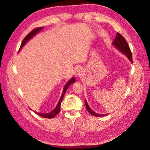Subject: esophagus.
Instances as JSON below:
<instances>
[{"mask_svg": "<svg viewBox=\"0 0 150 150\" xmlns=\"http://www.w3.org/2000/svg\"><path fill=\"white\" fill-rule=\"evenodd\" d=\"M76 75L78 76V77H81V75L83 74V68L81 67H78L75 71Z\"/></svg>", "mask_w": 150, "mask_h": 150, "instance_id": "obj_1", "label": "esophagus"}]
</instances>
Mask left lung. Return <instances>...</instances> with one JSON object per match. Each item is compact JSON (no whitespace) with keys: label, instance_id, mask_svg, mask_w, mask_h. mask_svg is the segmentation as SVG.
<instances>
[{"label":"left lung","instance_id":"left-lung-1","mask_svg":"<svg viewBox=\"0 0 150 150\" xmlns=\"http://www.w3.org/2000/svg\"><path fill=\"white\" fill-rule=\"evenodd\" d=\"M113 44L115 46L117 47L120 52L124 53V54H126L129 58V59L130 60V62H132V52L130 49V47H129L128 43H127L125 38H124L120 33H117V34H116V37L115 40H114ZM85 106H86V108L87 109V110L89 112V113L91 114L93 116H103L105 115H98V114L95 112H94L92 109L88 106L87 101L85 100Z\"/></svg>","mask_w":150,"mask_h":150}]
</instances>
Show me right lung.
Returning <instances> with one entry per match:
<instances>
[{"instance_id":"right-lung-1","label":"right lung","mask_w":150,"mask_h":150,"mask_svg":"<svg viewBox=\"0 0 150 150\" xmlns=\"http://www.w3.org/2000/svg\"><path fill=\"white\" fill-rule=\"evenodd\" d=\"M42 28H43V27H39V28H35V29H34L33 30H32V31L30 32L29 34H28L24 38V40H22V44H21V45H20V48H22V47L23 46V45L25 44H26V43L30 39H31L34 36V35L36 34L38 32H40V30H41ZM75 79L73 77V78H72L69 81V82L67 83V84H66V85L65 86V87H64V89H63L62 96H61V98H60V99L59 100V102H58V104H57V106H56V107H55V108L54 109V110H52V112H50L46 113V114H42V113H38V112H35V113H36L38 115H39L40 116H42V117L45 118H52L55 117V116H56L57 114L59 112L61 103H62V101L63 100V96H64V95H65V92H66V91H67L68 87H69V86L70 85V84H72V83H75Z\"/></svg>"}]
</instances>
